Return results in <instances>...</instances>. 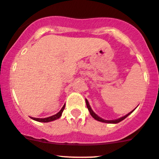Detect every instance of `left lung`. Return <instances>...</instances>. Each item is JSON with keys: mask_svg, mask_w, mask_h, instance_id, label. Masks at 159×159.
Instances as JSON below:
<instances>
[{"mask_svg": "<svg viewBox=\"0 0 159 159\" xmlns=\"http://www.w3.org/2000/svg\"><path fill=\"white\" fill-rule=\"evenodd\" d=\"M86 106H87V108H88V110H89V112H90V115L93 116V117L94 118V119H96V120L99 121V122H106V123H115V124L116 123H119V122H121V121H122V120H123V119H125V118L127 117V116H128L129 115H130V114L132 113V112H133L134 110H135V109H133V110H132V112H129V113L127 114V115H125V116H122V117L119 118V119H114V120H105V119H102V118H100V117H99V116H98L96 113H95L94 112H93V109H91L90 106H89V102H88L87 99H86Z\"/></svg>", "mask_w": 159, "mask_h": 159, "instance_id": "8db88e82", "label": "left lung"}]
</instances>
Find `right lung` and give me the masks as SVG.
<instances>
[{
	"label": "right lung",
	"mask_w": 159,
	"mask_h": 159,
	"mask_svg": "<svg viewBox=\"0 0 159 159\" xmlns=\"http://www.w3.org/2000/svg\"><path fill=\"white\" fill-rule=\"evenodd\" d=\"M65 109V105L63 106V108L61 109V110L57 113L56 115H53L52 116H50V117H47V118H44V119H40V118H34V117H31V119H34V120L37 121V122H51V121L56 120V119H59L60 116H62V112H63Z\"/></svg>",
	"instance_id": "right-lung-1"
}]
</instances>
